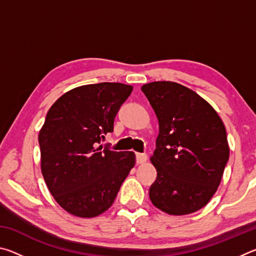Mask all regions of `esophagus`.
<instances>
[{
	"instance_id": "34e87169",
	"label": "esophagus",
	"mask_w": 256,
	"mask_h": 256,
	"mask_svg": "<svg viewBox=\"0 0 256 256\" xmlns=\"http://www.w3.org/2000/svg\"><path fill=\"white\" fill-rule=\"evenodd\" d=\"M146 159H148V157H146V154H136V164H144Z\"/></svg>"
}]
</instances>
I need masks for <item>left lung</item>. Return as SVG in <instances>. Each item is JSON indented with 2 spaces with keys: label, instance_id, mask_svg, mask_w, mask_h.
<instances>
[{
  "label": "left lung",
  "instance_id": "8db88e82",
  "mask_svg": "<svg viewBox=\"0 0 256 256\" xmlns=\"http://www.w3.org/2000/svg\"><path fill=\"white\" fill-rule=\"evenodd\" d=\"M141 90L159 122L150 157L157 170L150 200L164 214H193L208 204L222 182L229 158L226 128L214 108L188 86L154 81Z\"/></svg>",
  "mask_w": 256,
  "mask_h": 256
}]
</instances>
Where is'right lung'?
Here are the masks:
<instances>
[{"label": "right lung", "instance_id": "1", "mask_svg": "<svg viewBox=\"0 0 256 256\" xmlns=\"http://www.w3.org/2000/svg\"><path fill=\"white\" fill-rule=\"evenodd\" d=\"M132 90L120 82L76 86L47 112L38 136L42 174L55 201L72 216L94 218L110 209L136 164L133 151L99 146Z\"/></svg>", "mask_w": 256, "mask_h": 256}]
</instances>
